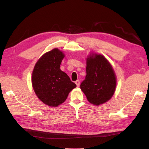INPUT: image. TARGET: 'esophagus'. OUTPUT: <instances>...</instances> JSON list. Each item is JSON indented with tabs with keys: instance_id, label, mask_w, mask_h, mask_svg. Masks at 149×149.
Masks as SVG:
<instances>
[{
	"instance_id": "obj_1",
	"label": "esophagus",
	"mask_w": 149,
	"mask_h": 149,
	"mask_svg": "<svg viewBox=\"0 0 149 149\" xmlns=\"http://www.w3.org/2000/svg\"><path fill=\"white\" fill-rule=\"evenodd\" d=\"M75 83H76V86H77V87H79V84H80V81H79V79H78V80H76V81H75Z\"/></svg>"
}]
</instances>
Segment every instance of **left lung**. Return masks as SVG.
<instances>
[{
    "mask_svg": "<svg viewBox=\"0 0 149 149\" xmlns=\"http://www.w3.org/2000/svg\"><path fill=\"white\" fill-rule=\"evenodd\" d=\"M86 76L80 85L88 101L99 106L106 102L114 95L116 76L113 68L103 55L90 53L86 58Z\"/></svg>",
    "mask_w": 149,
    "mask_h": 149,
    "instance_id": "1",
    "label": "left lung"
}]
</instances>
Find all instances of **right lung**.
Instances as JSON below:
<instances>
[{"mask_svg": "<svg viewBox=\"0 0 149 149\" xmlns=\"http://www.w3.org/2000/svg\"><path fill=\"white\" fill-rule=\"evenodd\" d=\"M65 54L54 48L39 58L32 72L31 83L39 100L51 107L63 103L71 91L76 87L60 67Z\"/></svg>", "mask_w": 149, "mask_h": 149, "instance_id": "add662e5", "label": "right lung"}]
</instances>
